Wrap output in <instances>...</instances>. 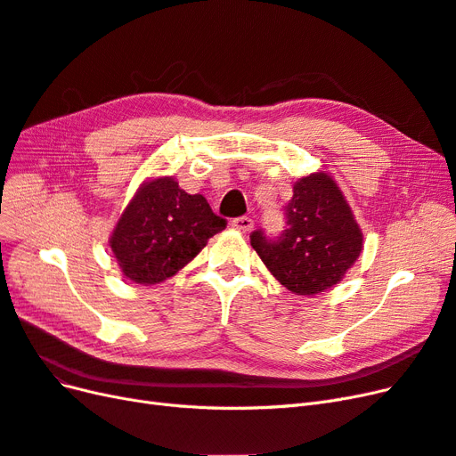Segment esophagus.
Listing matches in <instances>:
<instances>
[{"instance_id": "1", "label": "esophagus", "mask_w": 456, "mask_h": 456, "mask_svg": "<svg viewBox=\"0 0 456 456\" xmlns=\"http://www.w3.org/2000/svg\"><path fill=\"white\" fill-rule=\"evenodd\" d=\"M230 224H232L233 228H236V230L249 232L255 223H253V218H249V216H238V218H232Z\"/></svg>"}]
</instances>
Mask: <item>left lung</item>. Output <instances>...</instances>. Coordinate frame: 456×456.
I'll return each instance as SVG.
<instances>
[{
	"instance_id": "left-lung-1",
	"label": "left lung",
	"mask_w": 456,
	"mask_h": 456,
	"mask_svg": "<svg viewBox=\"0 0 456 456\" xmlns=\"http://www.w3.org/2000/svg\"><path fill=\"white\" fill-rule=\"evenodd\" d=\"M278 236L251 232V245L289 291L317 295L337 285L362 253L363 236L333 178L314 173L293 186Z\"/></svg>"
}]
</instances>
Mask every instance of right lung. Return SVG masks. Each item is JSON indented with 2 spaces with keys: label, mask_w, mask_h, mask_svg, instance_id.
<instances>
[{
  "label": "right lung",
  "mask_w": 456,
  "mask_h": 456,
  "mask_svg": "<svg viewBox=\"0 0 456 456\" xmlns=\"http://www.w3.org/2000/svg\"><path fill=\"white\" fill-rule=\"evenodd\" d=\"M226 218L213 213L200 194L190 196L165 176L144 184L112 233V251L134 283L154 285L194 258Z\"/></svg>",
  "instance_id": "add662e5"
}]
</instances>
